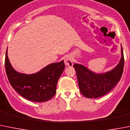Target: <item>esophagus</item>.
Segmentation results:
<instances>
[{
	"label": "esophagus",
	"instance_id": "34e87169",
	"mask_svg": "<svg viewBox=\"0 0 130 130\" xmlns=\"http://www.w3.org/2000/svg\"><path fill=\"white\" fill-rule=\"evenodd\" d=\"M64 61H65V63L67 66L68 67H72L73 66V59L71 56H67L65 57V60H64Z\"/></svg>",
	"mask_w": 130,
	"mask_h": 130
}]
</instances>
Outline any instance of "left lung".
Listing matches in <instances>:
<instances>
[{"label":"left lung","mask_w":130,"mask_h":130,"mask_svg":"<svg viewBox=\"0 0 130 130\" xmlns=\"http://www.w3.org/2000/svg\"><path fill=\"white\" fill-rule=\"evenodd\" d=\"M121 57L119 63L105 73H96L81 64L75 63L78 84L80 93L86 98L97 99L112 90L121 79L124 67V56L121 46Z\"/></svg>","instance_id":"1"}]
</instances>
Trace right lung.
<instances>
[{
  "mask_svg": "<svg viewBox=\"0 0 130 130\" xmlns=\"http://www.w3.org/2000/svg\"><path fill=\"white\" fill-rule=\"evenodd\" d=\"M63 60L49 64L35 74H26L16 71L12 67L7 49L5 58L6 74L11 86L21 96L36 102H44L52 99L56 92V85L65 69Z\"/></svg>",
  "mask_w": 130,
  "mask_h": 130,
  "instance_id": "obj_1",
  "label": "right lung"
}]
</instances>
